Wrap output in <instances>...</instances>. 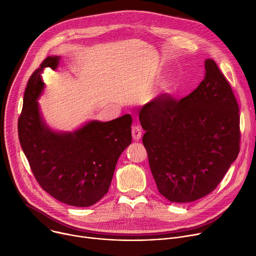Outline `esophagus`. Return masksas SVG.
I'll use <instances>...</instances> for the list:
<instances>
[{"label": "esophagus", "instance_id": "1", "mask_svg": "<svg viewBox=\"0 0 256 256\" xmlns=\"http://www.w3.org/2000/svg\"><path fill=\"white\" fill-rule=\"evenodd\" d=\"M132 139L135 141H139L142 138V132L140 130V128L138 126H134L132 128Z\"/></svg>", "mask_w": 256, "mask_h": 256}]
</instances>
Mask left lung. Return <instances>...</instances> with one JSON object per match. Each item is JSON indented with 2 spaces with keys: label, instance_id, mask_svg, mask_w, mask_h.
Returning <instances> with one entry per match:
<instances>
[{
  "label": "left lung",
  "instance_id": "8db88e82",
  "mask_svg": "<svg viewBox=\"0 0 256 256\" xmlns=\"http://www.w3.org/2000/svg\"><path fill=\"white\" fill-rule=\"evenodd\" d=\"M202 82L176 100L160 94L140 110L142 142L158 190L170 202L188 204L216 189L240 152L234 94L214 60Z\"/></svg>",
  "mask_w": 256,
  "mask_h": 256
}]
</instances>
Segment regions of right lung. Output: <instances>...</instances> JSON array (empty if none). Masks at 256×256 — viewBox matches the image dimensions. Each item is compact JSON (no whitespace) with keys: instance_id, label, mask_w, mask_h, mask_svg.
<instances>
[{"instance_id":"1","label":"right lung","mask_w":256,"mask_h":256,"mask_svg":"<svg viewBox=\"0 0 256 256\" xmlns=\"http://www.w3.org/2000/svg\"><path fill=\"white\" fill-rule=\"evenodd\" d=\"M60 56H50L26 84L18 118V138L38 184L65 204L86 208L109 191L117 160L132 142V116L90 120L72 132L52 130L40 111L44 91L42 72L56 70Z\"/></svg>"}]
</instances>
